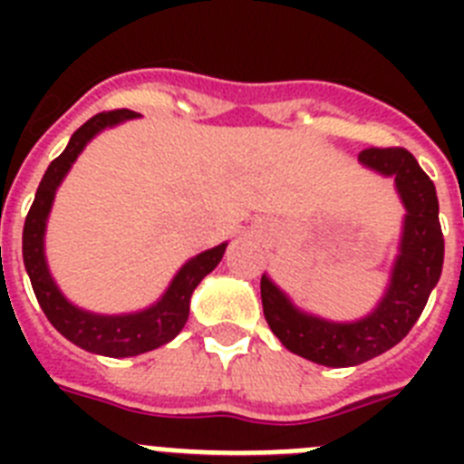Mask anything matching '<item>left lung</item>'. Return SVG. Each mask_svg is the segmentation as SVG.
<instances>
[{"instance_id":"obj_1","label":"left lung","mask_w":464,"mask_h":464,"mask_svg":"<svg viewBox=\"0 0 464 464\" xmlns=\"http://www.w3.org/2000/svg\"><path fill=\"white\" fill-rule=\"evenodd\" d=\"M358 160L367 169L395 179V190L407 211L388 288L379 304L358 321H327L295 306L267 274L260 281L262 309L278 342L295 355L325 367H355L400 343L423 314L444 267L437 190L416 158L404 149H367Z\"/></svg>"}]
</instances>
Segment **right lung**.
I'll list each match as a JSON object with an SVG mask.
<instances>
[{"label": "right lung", "mask_w": 464, "mask_h": 464, "mask_svg": "<svg viewBox=\"0 0 464 464\" xmlns=\"http://www.w3.org/2000/svg\"><path fill=\"white\" fill-rule=\"evenodd\" d=\"M132 118H139V113L130 109L97 113L72 134L67 149L53 160L41 179L23 229L24 269H27L36 299H39L41 309L51 325L88 353L106 355V358H132V355H141L146 351L169 343L186 325L195 288L207 274L218 267L225 248H227V241H225V244L213 246L208 251L190 257L171 278L169 288L162 293V297L155 304L134 311V314H92V311L72 304L63 295V290L57 288L55 278L48 269L46 248H44L46 223L57 188L64 181V176L72 169L76 158L83 153L85 146L97 134L104 132L106 127H116Z\"/></svg>", "instance_id": "add662e5"}]
</instances>
